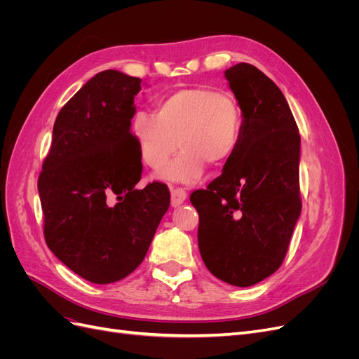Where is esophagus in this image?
<instances>
[{"label": "esophagus", "mask_w": 359, "mask_h": 359, "mask_svg": "<svg viewBox=\"0 0 359 359\" xmlns=\"http://www.w3.org/2000/svg\"><path fill=\"white\" fill-rule=\"evenodd\" d=\"M186 199H187L186 190L170 187V205L173 206V208H175V206H180Z\"/></svg>", "instance_id": "esophagus-1"}]
</instances>
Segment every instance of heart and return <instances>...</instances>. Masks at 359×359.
Instances as JSON below:
<instances>
[{
	"mask_svg": "<svg viewBox=\"0 0 359 359\" xmlns=\"http://www.w3.org/2000/svg\"><path fill=\"white\" fill-rule=\"evenodd\" d=\"M241 133L243 112L235 97L208 86L173 91L157 102L156 115L137 112L132 119L133 139L149 168L165 166L178 147L182 149L158 177L184 184L198 182L206 165L229 163Z\"/></svg>",
	"mask_w": 359,
	"mask_h": 359,
	"instance_id": "obj_1",
	"label": "heart"
}]
</instances>
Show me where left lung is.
I'll use <instances>...</instances> for the list:
<instances>
[{
    "label": "left lung",
    "instance_id": "left-lung-1",
    "mask_svg": "<svg viewBox=\"0 0 359 359\" xmlns=\"http://www.w3.org/2000/svg\"><path fill=\"white\" fill-rule=\"evenodd\" d=\"M243 112L241 142L206 190L191 193L210 273L238 287L274 274L301 214V137L283 93L252 64L224 72Z\"/></svg>",
    "mask_w": 359,
    "mask_h": 359
}]
</instances>
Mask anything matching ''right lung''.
I'll use <instances>...</instances> for the list:
<instances>
[{
	"label": "right lung",
	"instance_id": "add662e5",
	"mask_svg": "<svg viewBox=\"0 0 359 359\" xmlns=\"http://www.w3.org/2000/svg\"><path fill=\"white\" fill-rule=\"evenodd\" d=\"M142 79L97 73L62 106L39 177L50 252L95 285L132 274L166 214L161 182L136 189L142 163L132 135Z\"/></svg>",
	"mask_w": 359,
	"mask_h": 359
}]
</instances>
